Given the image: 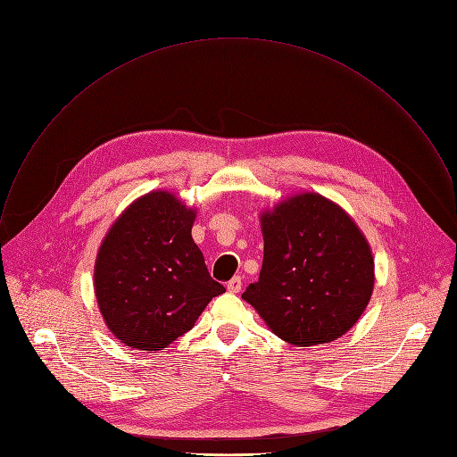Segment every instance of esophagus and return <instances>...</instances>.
<instances>
[{
  "instance_id": "1",
  "label": "esophagus",
  "mask_w": 457,
  "mask_h": 457,
  "mask_svg": "<svg viewBox=\"0 0 457 457\" xmlns=\"http://www.w3.org/2000/svg\"><path fill=\"white\" fill-rule=\"evenodd\" d=\"M241 288H243V281H241L239 276L232 278V279L227 283V290H228L230 294H237V292H241Z\"/></svg>"
}]
</instances>
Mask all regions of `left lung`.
<instances>
[{"label":"left lung","instance_id":"obj_1","mask_svg":"<svg viewBox=\"0 0 457 457\" xmlns=\"http://www.w3.org/2000/svg\"><path fill=\"white\" fill-rule=\"evenodd\" d=\"M259 281L243 299L279 338L308 347L340 338L370 304L375 261L337 204L301 193L261 214Z\"/></svg>","mask_w":457,"mask_h":457}]
</instances>
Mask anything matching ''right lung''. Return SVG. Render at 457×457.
Returning a JSON list of instances; mask_svg holds the SVG:
<instances>
[{
  "instance_id": "add662e5",
  "label": "right lung",
  "mask_w": 457,
  "mask_h": 457,
  "mask_svg": "<svg viewBox=\"0 0 457 457\" xmlns=\"http://www.w3.org/2000/svg\"><path fill=\"white\" fill-rule=\"evenodd\" d=\"M195 220L196 211L174 195L153 191L108 230L96 261V295L122 344L140 351L167 347L225 292L193 241Z\"/></svg>"
}]
</instances>
